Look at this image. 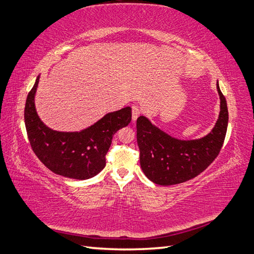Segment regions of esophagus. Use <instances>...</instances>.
Segmentation results:
<instances>
[{"label": "esophagus", "mask_w": 254, "mask_h": 254, "mask_svg": "<svg viewBox=\"0 0 254 254\" xmlns=\"http://www.w3.org/2000/svg\"><path fill=\"white\" fill-rule=\"evenodd\" d=\"M131 110H132V122H136L137 118L139 117V115L141 114L142 110L138 105H133L132 108H131Z\"/></svg>", "instance_id": "esophagus-1"}]
</instances>
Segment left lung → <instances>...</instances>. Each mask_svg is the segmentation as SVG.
Returning a JSON list of instances; mask_svg holds the SVG:
<instances>
[{
    "mask_svg": "<svg viewBox=\"0 0 254 254\" xmlns=\"http://www.w3.org/2000/svg\"><path fill=\"white\" fill-rule=\"evenodd\" d=\"M221 112L215 127L198 140H178L152 125L143 116L137 120L140 165L151 182L161 186L182 184L210 166L221 152L228 125L226 99L217 83Z\"/></svg>",
    "mask_w": 254,
    "mask_h": 254,
    "instance_id": "8db88e82",
    "label": "left lung"
}]
</instances>
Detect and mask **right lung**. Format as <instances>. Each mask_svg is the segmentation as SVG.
<instances>
[{
  "mask_svg": "<svg viewBox=\"0 0 254 254\" xmlns=\"http://www.w3.org/2000/svg\"><path fill=\"white\" fill-rule=\"evenodd\" d=\"M35 86L28 93L25 105V125L32 151L50 171L74 179H88L105 166V155L113 134L131 121V108L109 113L102 120L80 132H60L47 127L35 108Z\"/></svg>",
  "mask_w": 254,
  "mask_h": 254,
  "instance_id": "right-lung-1",
  "label": "right lung"
}]
</instances>
